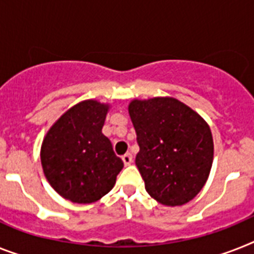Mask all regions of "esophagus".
Wrapping results in <instances>:
<instances>
[{"mask_svg":"<svg viewBox=\"0 0 254 254\" xmlns=\"http://www.w3.org/2000/svg\"><path fill=\"white\" fill-rule=\"evenodd\" d=\"M123 162H125L126 166H128V165H131L132 163V154L131 153H126L125 156L122 157Z\"/></svg>","mask_w":254,"mask_h":254,"instance_id":"1","label":"esophagus"}]
</instances>
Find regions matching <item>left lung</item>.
Returning <instances> with one entry per match:
<instances>
[{
    "label": "left lung",
    "mask_w": 254,
    "mask_h": 254,
    "mask_svg": "<svg viewBox=\"0 0 254 254\" xmlns=\"http://www.w3.org/2000/svg\"><path fill=\"white\" fill-rule=\"evenodd\" d=\"M128 113L140 146L135 162L146 192L166 206L190 202L205 186L213 165L209 125L174 97L132 100Z\"/></svg>",
    "instance_id": "obj_1"
}]
</instances>
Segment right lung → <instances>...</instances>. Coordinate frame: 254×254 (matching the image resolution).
<instances>
[{
    "label": "right lung",
    "mask_w": 254,
    "mask_h": 254,
    "mask_svg": "<svg viewBox=\"0 0 254 254\" xmlns=\"http://www.w3.org/2000/svg\"><path fill=\"white\" fill-rule=\"evenodd\" d=\"M110 105L85 100L57 119L41 144V165L57 193L75 204H92L109 193L123 161L102 133Z\"/></svg>",
    "instance_id": "right-lung-1"
}]
</instances>
